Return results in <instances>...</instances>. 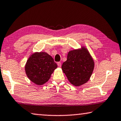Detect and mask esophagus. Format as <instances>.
I'll return each mask as SVG.
<instances>
[{
  "instance_id": "34e87169",
  "label": "esophagus",
  "mask_w": 121,
  "mask_h": 121,
  "mask_svg": "<svg viewBox=\"0 0 121 121\" xmlns=\"http://www.w3.org/2000/svg\"><path fill=\"white\" fill-rule=\"evenodd\" d=\"M57 66H58L59 67H60L61 66V64L60 62H58L57 63Z\"/></svg>"
}]
</instances>
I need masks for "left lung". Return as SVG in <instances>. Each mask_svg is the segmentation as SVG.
<instances>
[{
  "label": "left lung",
  "instance_id": "1",
  "mask_svg": "<svg viewBox=\"0 0 121 121\" xmlns=\"http://www.w3.org/2000/svg\"><path fill=\"white\" fill-rule=\"evenodd\" d=\"M62 69L72 85L79 86L89 80L94 67V62L87 49L71 51L63 63Z\"/></svg>",
  "mask_w": 121,
  "mask_h": 121
}]
</instances>
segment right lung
Instances as JSON below:
<instances>
[{
  "instance_id": "obj_1",
  "label": "right lung",
  "mask_w": 121,
  "mask_h": 121,
  "mask_svg": "<svg viewBox=\"0 0 121 121\" xmlns=\"http://www.w3.org/2000/svg\"><path fill=\"white\" fill-rule=\"evenodd\" d=\"M57 65L53 57L45 52L35 53L27 61L25 71L30 81L42 85L48 81Z\"/></svg>"
}]
</instances>
